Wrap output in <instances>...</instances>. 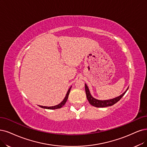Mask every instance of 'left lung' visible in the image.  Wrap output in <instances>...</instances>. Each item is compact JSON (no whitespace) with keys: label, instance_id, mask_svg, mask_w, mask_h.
<instances>
[{"label":"left lung","instance_id":"obj_1","mask_svg":"<svg viewBox=\"0 0 147 147\" xmlns=\"http://www.w3.org/2000/svg\"><path fill=\"white\" fill-rule=\"evenodd\" d=\"M85 88L86 98H87L89 103L91 105H93L95 107H97V108L110 107V106L113 105L114 104H115L116 103H117L119 100H120V99L123 96V95L125 94L127 91L128 89V88L127 89V90L125 91L123 94H122L121 96H119L116 97V98H114V99H110V100H98V99H96L94 98V97L91 95L88 86L86 84H85Z\"/></svg>","mask_w":147,"mask_h":147}]
</instances>
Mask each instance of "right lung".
<instances>
[{"label":"right lung","mask_w":147,"mask_h":147,"mask_svg":"<svg viewBox=\"0 0 147 147\" xmlns=\"http://www.w3.org/2000/svg\"><path fill=\"white\" fill-rule=\"evenodd\" d=\"M71 88V87L69 88V90H68V92L67 93V94H66V96H65L64 99L61 103H60L59 104L55 105V106H53V107H45V106H41V105H39V107L42 108H45V109H50V110H55V109H58V108H62L65 104V103H66V102L68 99V95L69 94Z\"/></svg>","instance_id":"add662e5"}]
</instances>
